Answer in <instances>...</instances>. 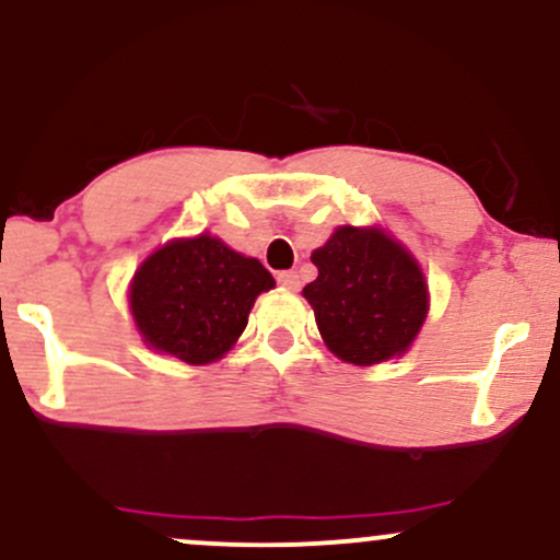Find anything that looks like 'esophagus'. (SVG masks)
I'll list each match as a JSON object with an SVG mask.
<instances>
[{
    "label": "esophagus",
    "mask_w": 560,
    "mask_h": 560,
    "mask_svg": "<svg viewBox=\"0 0 560 560\" xmlns=\"http://www.w3.org/2000/svg\"><path fill=\"white\" fill-rule=\"evenodd\" d=\"M276 281H279V284L284 287V289H289V292H298V289H300V276H298V271H281V273H276Z\"/></svg>",
    "instance_id": "esophagus-1"
}]
</instances>
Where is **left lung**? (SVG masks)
<instances>
[{"mask_svg":"<svg viewBox=\"0 0 560 560\" xmlns=\"http://www.w3.org/2000/svg\"><path fill=\"white\" fill-rule=\"evenodd\" d=\"M311 260L318 279L302 294L334 355L355 365L400 358L429 313L413 255L382 229L339 226Z\"/></svg>","mask_w":560,"mask_h":560,"instance_id":"left-lung-1","label":"left lung"}]
</instances>
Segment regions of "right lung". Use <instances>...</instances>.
<instances>
[{"label":"right lung","mask_w":560,"mask_h":560,"mask_svg":"<svg viewBox=\"0 0 560 560\" xmlns=\"http://www.w3.org/2000/svg\"><path fill=\"white\" fill-rule=\"evenodd\" d=\"M260 260L244 258L210 234L173 240L133 273L128 302L152 350L189 365L223 358L247 326L260 292L273 289Z\"/></svg>","instance_id":"right-lung-1"}]
</instances>
